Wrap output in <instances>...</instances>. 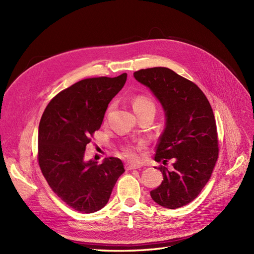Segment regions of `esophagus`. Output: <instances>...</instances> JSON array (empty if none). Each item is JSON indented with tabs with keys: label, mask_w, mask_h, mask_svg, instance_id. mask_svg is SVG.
I'll return each instance as SVG.
<instances>
[{
	"label": "esophagus",
	"mask_w": 254,
	"mask_h": 254,
	"mask_svg": "<svg viewBox=\"0 0 254 254\" xmlns=\"http://www.w3.org/2000/svg\"><path fill=\"white\" fill-rule=\"evenodd\" d=\"M125 167H126V170L131 171V170H137V168H140L141 166H140L139 164H133V163H126V164H125Z\"/></svg>",
	"instance_id": "obj_1"
}]
</instances>
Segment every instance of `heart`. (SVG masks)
I'll return each instance as SVG.
<instances>
[{
	"mask_svg": "<svg viewBox=\"0 0 254 254\" xmlns=\"http://www.w3.org/2000/svg\"><path fill=\"white\" fill-rule=\"evenodd\" d=\"M152 107L155 108V106L151 103V101L145 96H137L133 101V110L134 112L143 110L145 108H149ZM143 147V144H137V145H127L124 147L123 151H124V155L130 159H136L137 158V151H139Z\"/></svg>",
	"mask_w": 254,
	"mask_h": 254,
	"instance_id": "obj_1",
	"label": "heart"
}]
</instances>
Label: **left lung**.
Returning <instances> with one entry per match:
<instances>
[{
    "label": "left lung",
    "mask_w": 254,
    "mask_h": 254,
    "mask_svg": "<svg viewBox=\"0 0 254 254\" xmlns=\"http://www.w3.org/2000/svg\"><path fill=\"white\" fill-rule=\"evenodd\" d=\"M161 104L165 126L157 145L155 160L163 181L150 191L152 200L167 209L193 201L209 181L218 158L216 122L212 107L194 82L167 67H150L133 73Z\"/></svg>",
    "instance_id": "8db88e82"
}]
</instances>
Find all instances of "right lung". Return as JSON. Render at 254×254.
<instances>
[{"mask_svg":"<svg viewBox=\"0 0 254 254\" xmlns=\"http://www.w3.org/2000/svg\"><path fill=\"white\" fill-rule=\"evenodd\" d=\"M126 79L124 73L80 80L58 93L42 114L38 129L41 172L54 193L80 213L103 209L125 172L120 159L106 158L97 164L84 160V151Z\"/></svg>","mask_w":254,"mask_h":254,"instance_id":"1","label":"right lung"}]
</instances>
